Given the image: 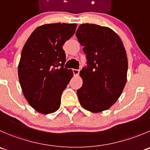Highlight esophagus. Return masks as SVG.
<instances>
[{
	"instance_id": "34e87169",
	"label": "esophagus",
	"mask_w": 150,
	"mask_h": 150,
	"mask_svg": "<svg viewBox=\"0 0 150 150\" xmlns=\"http://www.w3.org/2000/svg\"><path fill=\"white\" fill-rule=\"evenodd\" d=\"M72 71H73V74L75 76H78V75H79V72H80V70L79 69H72Z\"/></svg>"
}]
</instances>
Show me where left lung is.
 Returning a JSON list of instances; mask_svg holds the SVG:
<instances>
[{
	"label": "left lung",
	"mask_w": 150,
	"mask_h": 150,
	"mask_svg": "<svg viewBox=\"0 0 150 150\" xmlns=\"http://www.w3.org/2000/svg\"><path fill=\"white\" fill-rule=\"evenodd\" d=\"M75 35L87 59V67L80 72V103L86 110L102 112L117 102L127 82L125 49L120 36L108 27L81 24Z\"/></svg>",
	"instance_id": "8db88e82"
}]
</instances>
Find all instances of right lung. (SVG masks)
Here are the masks:
<instances>
[{
	"mask_svg": "<svg viewBox=\"0 0 150 150\" xmlns=\"http://www.w3.org/2000/svg\"><path fill=\"white\" fill-rule=\"evenodd\" d=\"M76 23H51L36 28L26 41L18 65L22 91L36 111L48 114L60 107L61 97L73 76L64 68L62 46L75 32Z\"/></svg>",
	"mask_w": 150,
	"mask_h": 150,
	"instance_id": "obj_1",
	"label": "right lung"
}]
</instances>
